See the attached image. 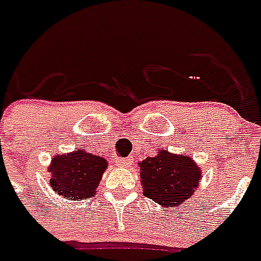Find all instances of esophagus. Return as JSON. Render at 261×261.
Wrapping results in <instances>:
<instances>
[{
	"instance_id": "esophagus-1",
	"label": "esophagus",
	"mask_w": 261,
	"mask_h": 261,
	"mask_svg": "<svg viewBox=\"0 0 261 261\" xmlns=\"http://www.w3.org/2000/svg\"><path fill=\"white\" fill-rule=\"evenodd\" d=\"M116 164H117L118 167H124V168H128V167L132 166L130 159H128V158H117V159H116Z\"/></svg>"
}]
</instances>
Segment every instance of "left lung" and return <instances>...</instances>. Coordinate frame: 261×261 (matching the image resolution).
Listing matches in <instances>:
<instances>
[{"label":"left lung","instance_id":"1","mask_svg":"<svg viewBox=\"0 0 261 261\" xmlns=\"http://www.w3.org/2000/svg\"><path fill=\"white\" fill-rule=\"evenodd\" d=\"M139 167L144 195L168 209L185 203L202 179L201 167L193 158L167 149L139 162Z\"/></svg>","mask_w":261,"mask_h":261}]
</instances>
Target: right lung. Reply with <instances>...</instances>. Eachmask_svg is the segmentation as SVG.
<instances>
[{"instance_id":"add662e5","label":"right lung","mask_w":261,"mask_h":261,"mask_svg":"<svg viewBox=\"0 0 261 261\" xmlns=\"http://www.w3.org/2000/svg\"><path fill=\"white\" fill-rule=\"evenodd\" d=\"M106 168L105 158L93 155L82 148L66 155L58 153L52 156L47 170L51 174L49 187L70 201L86 199L97 193Z\"/></svg>"}]
</instances>
